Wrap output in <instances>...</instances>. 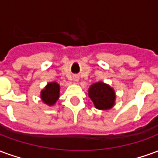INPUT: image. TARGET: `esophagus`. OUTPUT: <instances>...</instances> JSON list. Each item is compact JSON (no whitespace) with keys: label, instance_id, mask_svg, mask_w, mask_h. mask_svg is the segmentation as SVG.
I'll use <instances>...</instances> for the list:
<instances>
[{"label":"esophagus","instance_id":"esophagus-1","mask_svg":"<svg viewBox=\"0 0 158 158\" xmlns=\"http://www.w3.org/2000/svg\"><path fill=\"white\" fill-rule=\"evenodd\" d=\"M74 80H75V81H78V79H74Z\"/></svg>","mask_w":158,"mask_h":158}]
</instances>
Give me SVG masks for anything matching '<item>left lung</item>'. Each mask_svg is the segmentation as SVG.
Returning <instances> with one entry per match:
<instances>
[{
	"label": "left lung",
	"instance_id": "obj_1",
	"mask_svg": "<svg viewBox=\"0 0 158 158\" xmlns=\"http://www.w3.org/2000/svg\"><path fill=\"white\" fill-rule=\"evenodd\" d=\"M88 96L96 109L109 110L115 105L116 94L114 89L102 81L90 85L88 89Z\"/></svg>",
	"mask_w": 158,
	"mask_h": 158
}]
</instances>
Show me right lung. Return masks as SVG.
<instances>
[{
  "mask_svg": "<svg viewBox=\"0 0 158 158\" xmlns=\"http://www.w3.org/2000/svg\"><path fill=\"white\" fill-rule=\"evenodd\" d=\"M60 97V85L56 82L48 83L40 91V99L47 106H54Z\"/></svg>",
  "mask_w": 158,
  "mask_h": 158,
  "instance_id": "add662e5",
  "label": "right lung"
}]
</instances>
